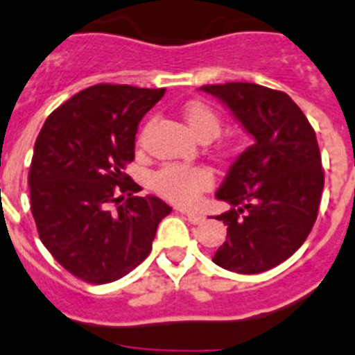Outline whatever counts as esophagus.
<instances>
[{
  "mask_svg": "<svg viewBox=\"0 0 355 355\" xmlns=\"http://www.w3.org/2000/svg\"><path fill=\"white\" fill-rule=\"evenodd\" d=\"M178 214L185 215L187 217V220L191 224H201L205 220V215L203 214H198V211H189V210H184V208H177Z\"/></svg>",
  "mask_w": 355,
  "mask_h": 355,
  "instance_id": "obj_1",
  "label": "esophagus"
}]
</instances>
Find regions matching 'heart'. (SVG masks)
<instances>
[{
  "instance_id": "obj_1",
  "label": "heart",
  "mask_w": 355,
  "mask_h": 355,
  "mask_svg": "<svg viewBox=\"0 0 355 355\" xmlns=\"http://www.w3.org/2000/svg\"><path fill=\"white\" fill-rule=\"evenodd\" d=\"M184 119L189 131L201 141L214 140L223 129L218 114L207 103H189L184 108ZM223 154H230V148H223ZM211 182L210 171L194 164H164L152 175L154 193L182 207L196 203L200 194L211 187Z\"/></svg>"
}]
</instances>
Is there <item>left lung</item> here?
<instances>
[{
  "label": "left lung",
  "mask_w": 355,
  "mask_h": 355,
  "mask_svg": "<svg viewBox=\"0 0 355 355\" xmlns=\"http://www.w3.org/2000/svg\"><path fill=\"white\" fill-rule=\"evenodd\" d=\"M201 91L217 96L256 140L217 191L233 208L215 217L227 240L214 263L243 275L271 270L303 245L319 214L324 170L315 131L282 91L248 82Z\"/></svg>",
  "instance_id": "1"
}]
</instances>
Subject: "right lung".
Here are the masks:
<instances>
[{
	"label": "right lung",
	"mask_w": 355,
	"mask_h": 355,
	"mask_svg": "<svg viewBox=\"0 0 355 355\" xmlns=\"http://www.w3.org/2000/svg\"><path fill=\"white\" fill-rule=\"evenodd\" d=\"M164 89L98 84L43 124L29 168L31 214L40 240L73 277L115 282L150 254L159 223L171 211L124 173L135 159L141 117Z\"/></svg>",
	"instance_id": "right-lung-1"
}]
</instances>
